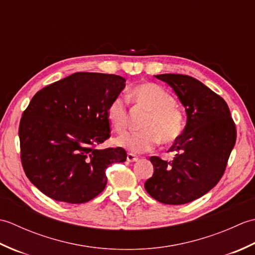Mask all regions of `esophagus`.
<instances>
[{
    "label": "esophagus",
    "mask_w": 255,
    "mask_h": 255,
    "mask_svg": "<svg viewBox=\"0 0 255 255\" xmlns=\"http://www.w3.org/2000/svg\"><path fill=\"white\" fill-rule=\"evenodd\" d=\"M127 161L128 162H137L138 161V156L132 154V153H128L127 154Z\"/></svg>",
    "instance_id": "obj_1"
}]
</instances>
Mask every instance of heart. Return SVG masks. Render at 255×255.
Instances as JSON below:
<instances>
[{
    "label": "heart",
    "mask_w": 255,
    "mask_h": 255,
    "mask_svg": "<svg viewBox=\"0 0 255 255\" xmlns=\"http://www.w3.org/2000/svg\"><path fill=\"white\" fill-rule=\"evenodd\" d=\"M137 105L151 113L143 125L144 131L126 132L116 138V144L132 153H143L153 150L160 140L172 143L181 137L184 130V117L176 107V101L169 92L153 83H144L132 90ZM107 118L118 132L128 125L127 101L123 96L114 99L107 108Z\"/></svg>",
    "instance_id": "b5f03b06"
}]
</instances>
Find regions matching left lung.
Listing matches in <instances>:
<instances>
[{"mask_svg":"<svg viewBox=\"0 0 255 255\" xmlns=\"http://www.w3.org/2000/svg\"><path fill=\"white\" fill-rule=\"evenodd\" d=\"M185 108V128L170 151L172 162L151 156L153 175L144 188L162 204L183 205L204 196L223 176L237 131L223 97L200 81L183 74H159Z\"/></svg>","mask_w":255,"mask_h":255,"instance_id":"left-lung-1","label":"left lung"}]
</instances>
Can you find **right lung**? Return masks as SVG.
<instances>
[{"label":"right lung","instance_id":"obj_1","mask_svg":"<svg viewBox=\"0 0 255 255\" xmlns=\"http://www.w3.org/2000/svg\"><path fill=\"white\" fill-rule=\"evenodd\" d=\"M125 86L119 75L78 72L32 97L19 124L20 158L41 193L83 204L104 191L107 166L127 159L121 147L96 148L110 138L107 108Z\"/></svg>","mask_w":255,"mask_h":255}]
</instances>
